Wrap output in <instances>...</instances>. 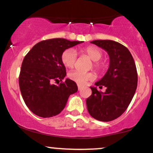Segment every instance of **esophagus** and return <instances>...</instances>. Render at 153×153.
I'll return each instance as SVG.
<instances>
[{
	"instance_id": "34e87169",
	"label": "esophagus",
	"mask_w": 153,
	"mask_h": 153,
	"mask_svg": "<svg viewBox=\"0 0 153 153\" xmlns=\"http://www.w3.org/2000/svg\"><path fill=\"white\" fill-rule=\"evenodd\" d=\"M81 88H82V86H81V85L78 84V89H79V90H81Z\"/></svg>"
}]
</instances>
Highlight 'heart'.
I'll return each mask as SVG.
<instances>
[{
	"label": "heart",
	"mask_w": 153,
	"mask_h": 153,
	"mask_svg": "<svg viewBox=\"0 0 153 153\" xmlns=\"http://www.w3.org/2000/svg\"><path fill=\"white\" fill-rule=\"evenodd\" d=\"M82 53L88 55L90 58L94 60V67L98 72H101L105 69V65L102 62H99V59L102 57V52L98 48L88 46L83 49ZM77 55L76 51L73 48H68L65 50L61 55V60L63 65L68 68L74 67L76 63ZM69 78L71 80L75 81L78 84H85L87 81H91L95 79L96 75L92 72H81L79 70H74L69 72Z\"/></svg>",
	"instance_id": "1"
}]
</instances>
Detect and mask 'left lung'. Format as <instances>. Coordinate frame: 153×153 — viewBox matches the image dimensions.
I'll return each instance as SVG.
<instances>
[{
    "mask_svg": "<svg viewBox=\"0 0 153 153\" xmlns=\"http://www.w3.org/2000/svg\"><path fill=\"white\" fill-rule=\"evenodd\" d=\"M93 44L104 49L110 57L106 74L95 83L105 92L91 86L92 94L86 99L91 117L102 122H110L122 115L129 105L138 84L136 64L130 51L121 43L112 40H95Z\"/></svg>",
    "mask_w": 153,
    "mask_h": 153,
    "instance_id": "1",
    "label": "left lung"
}]
</instances>
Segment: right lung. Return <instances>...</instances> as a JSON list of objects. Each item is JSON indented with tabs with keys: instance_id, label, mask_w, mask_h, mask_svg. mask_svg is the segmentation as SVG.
Listing matches in <instances>:
<instances>
[{
	"instance_id": "1",
	"label": "right lung",
	"mask_w": 153,
	"mask_h": 153,
	"mask_svg": "<svg viewBox=\"0 0 153 153\" xmlns=\"http://www.w3.org/2000/svg\"><path fill=\"white\" fill-rule=\"evenodd\" d=\"M84 41L52 39L36 43L23 59L19 76L23 100L33 114L46 118L62 112L71 94L78 91L74 81H62L66 69L61 60L62 53Z\"/></svg>"
}]
</instances>
